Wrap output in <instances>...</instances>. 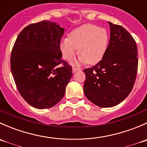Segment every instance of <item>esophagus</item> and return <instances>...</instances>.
Returning a JSON list of instances; mask_svg holds the SVG:
<instances>
[{
    "label": "esophagus",
    "mask_w": 147,
    "mask_h": 147,
    "mask_svg": "<svg viewBox=\"0 0 147 147\" xmlns=\"http://www.w3.org/2000/svg\"><path fill=\"white\" fill-rule=\"evenodd\" d=\"M81 69V68H80V67H72V72H76V71H78V70H80Z\"/></svg>",
    "instance_id": "obj_1"
}]
</instances>
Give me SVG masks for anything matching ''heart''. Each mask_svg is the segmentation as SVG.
<instances>
[{"mask_svg": "<svg viewBox=\"0 0 147 147\" xmlns=\"http://www.w3.org/2000/svg\"><path fill=\"white\" fill-rule=\"evenodd\" d=\"M109 36L105 28L93 24H84L69 33V38L61 40L60 50L65 60L75 57L79 48V63L95 65L101 61L108 45Z\"/></svg>", "mask_w": 147, "mask_h": 147, "instance_id": "b5f03b06", "label": "heart"}]
</instances>
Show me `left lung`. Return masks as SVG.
<instances>
[{"mask_svg":"<svg viewBox=\"0 0 147 147\" xmlns=\"http://www.w3.org/2000/svg\"><path fill=\"white\" fill-rule=\"evenodd\" d=\"M110 39L101 61L84 69L86 97L100 107H112L131 92L138 67L136 42L127 30L108 22Z\"/></svg>","mask_w":147,"mask_h":147,"instance_id":"1","label":"left lung"}]
</instances>
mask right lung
Masks as SVG:
<instances>
[{
  "label": "right lung",
  "instance_id": "1",
  "mask_svg": "<svg viewBox=\"0 0 147 147\" xmlns=\"http://www.w3.org/2000/svg\"><path fill=\"white\" fill-rule=\"evenodd\" d=\"M65 29L42 20L26 27L18 36L10 69L18 92L33 107L47 109L64 97L72 69L62 60L60 44Z\"/></svg>",
  "mask_w": 147,
  "mask_h": 147
}]
</instances>
